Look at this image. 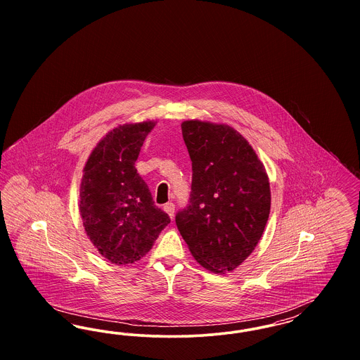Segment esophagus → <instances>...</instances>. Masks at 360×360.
I'll return each mask as SVG.
<instances>
[{
  "instance_id": "obj_1",
  "label": "esophagus",
  "mask_w": 360,
  "mask_h": 360,
  "mask_svg": "<svg viewBox=\"0 0 360 360\" xmlns=\"http://www.w3.org/2000/svg\"><path fill=\"white\" fill-rule=\"evenodd\" d=\"M163 209H165V212H167V214L170 216V217H174V212H175V205L172 204V202H167L166 205L163 206Z\"/></svg>"
}]
</instances>
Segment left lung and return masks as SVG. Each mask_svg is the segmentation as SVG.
<instances>
[{"mask_svg": "<svg viewBox=\"0 0 360 360\" xmlns=\"http://www.w3.org/2000/svg\"><path fill=\"white\" fill-rule=\"evenodd\" d=\"M181 127L193 176L188 205L175 223L193 257L225 274L251 255L263 235L271 206L269 176L233 128L198 120Z\"/></svg>", "mask_w": 360, "mask_h": 360, "instance_id": "8db88e82", "label": "left lung"}]
</instances>
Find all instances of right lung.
<instances>
[{
  "label": "right lung",
  "mask_w": 360,
  "mask_h": 360,
  "mask_svg": "<svg viewBox=\"0 0 360 360\" xmlns=\"http://www.w3.org/2000/svg\"><path fill=\"white\" fill-rule=\"evenodd\" d=\"M154 121L124 124L91 151L79 188L86 235L105 259L132 264L154 245L170 217L155 205L135 162Z\"/></svg>",
  "instance_id": "obj_1"
}]
</instances>
